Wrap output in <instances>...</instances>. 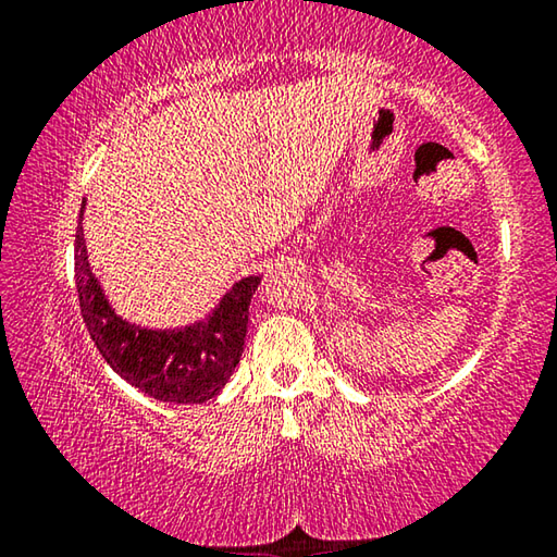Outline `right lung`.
<instances>
[{"label": "right lung", "mask_w": 557, "mask_h": 557, "mask_svg": "<svg viewBox=\"0 0 557 557\" xmlns=\"http://www.w3.org/2000/svg\"><path fill=\"white\" fill-rule=\"evenodd\" d=\"M260 277H245L223 297L209 324L186 332H147L112 312L90 275L83 228L75 233V289L81 314L110 369L164 403H203L231 379L240 361L248 307Z\"/></svg>", "instance_id": "obj_1"}]
</instances>
